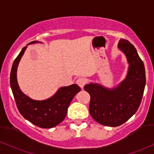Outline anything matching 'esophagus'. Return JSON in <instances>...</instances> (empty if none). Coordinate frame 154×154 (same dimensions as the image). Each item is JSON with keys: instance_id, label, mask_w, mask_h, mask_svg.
<instances>
[{"instance_id": "1", "label": "esophagus", "mask_w": 154, "mask_h": 154, "mask_svg": "<svg viewBox=\"0 0 154 154\" xmlns=\"http://www.w3.org/2000/svg\"><path fill=\"white\" fill-rule=\"evenodd\" d=\"M77 84L81 88H83L84 86L86 84V80L85 78H82V77H80V78L77 79Z\"/></svg>"}]
</instances>
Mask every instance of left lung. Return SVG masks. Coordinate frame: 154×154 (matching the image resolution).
<instances>
[{
  "instance_id": "8db88e82",
  "label": "left lung",
  "mask_w": 154,
  "mask_h": 154,
  "mask_svg": "<svg viewBox=\"0 0 154 154\" xmlns=\"http://www.w3.org/2000/svg\"><path fill=\"white\" fill-rule=\"evenodd\" d=\"M118 48L124 52L129 63L126 78L112 88L95 82L84 88L91 96V116L99 124L112 127L124 124L137 112L146 86L144 63L135 47L121 38Z\"/></svg>"
}]
</instances>
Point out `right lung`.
<instances>
[{"label": "right lung", "instance_id": "obj_1", "mask_svg": "<svg viewBox=\"0 0 154 154\" xmlns=\"http://www.w3.org/2000/svg\"><path fill=\"white\" fill-rule=\"evenodd\" d=\"M42 43L34 41L28 44ZM27 46L21 52L13 63L10 74V85L20 114L30 123L40 128H52L63 121L67 109L74 96L80 91L77 84L61 87L51 97L45 100H34L25 95L20 89L17 79V71Z\"/></svg>", "mask_w": 154, "mask_h": 154}]
</instances>
